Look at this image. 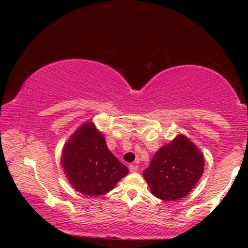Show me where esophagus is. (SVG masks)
<instances>
[{
    "mask_svg": "<svg viewBox=\"0 0 248 248\" xmlns=\"http://www.w3.org/2000/svg\"><path fill=\"white\" fill-rule=\"evenodd\" d=\"M138 171V166L137 165H131L129 166V172L136 173Z\"/></svg>",
    "mask_w": 248,
    "mask_h": 248,
    "instance_id": "1",
    "label": "esophagus"
}]
</instances>
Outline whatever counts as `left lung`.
Masks as SVG:
<instances>
[{
    "instance_id": "obj_1",
    "label": "left lung",
    "mask_w": 248,
    "mask_h": 248,
    "mask_svg": "<svg viewBox=\"0 0 248 248\" xmlns=\"http://www.w3.org/2000/svg\"><path fill=\"white\" fill-rule=\"evenodd\" d=\"M204 155L185 136L163 146L142 173L154 196L164 201L184 198L204 172Z\"/></svg>"
}]
</instances>
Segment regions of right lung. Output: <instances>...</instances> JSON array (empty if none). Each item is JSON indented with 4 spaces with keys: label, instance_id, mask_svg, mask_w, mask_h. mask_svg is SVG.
<instances>
[{
    "label": "right lung",
    "instance_id": "obj_1",
    "mask_svg": "<svg viewBox=\"0 0 248 248\" xmlns=\"http://www.w3.org/2000/svg\"><path fill=\"white\" fill-rule=\"evenodd\" d=\"M61 164L72 187L93 197L112 190L128 173L93 123H85L71 136L63 148Z\"/></svg>",
    "mask_w": 248,
    "mask_h": 248
}]
</instances>
